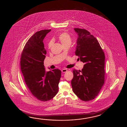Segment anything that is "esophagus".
Wrapping results in <instances>:
<instances>
[{
    "mask_svg": "<svg viewBox=\"0 0 127 127\" xmlns=\"http://www.w3.org/2000/svg\"><path fill=\"white\" fill-rule=\"evenodd\" d=\"M62 73H66V72H67V69H62Z\"/></svg>",
    "mask_w": 127,
    "mask_h": 127,
    "instance_id": "esophagus-1",
    "label": "esophagus"
}]
</instances>
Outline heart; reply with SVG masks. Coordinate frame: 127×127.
Wrapping results in <instances>:
<instances>
[{"label":"heart","mask_w":127,"mask_h":127,"mask_svg":"<svg viewBox=\"0 0 127 127\" xmlns=\"http://www.w3.org/2000/svg\"><path fill=\"white\" fill-rule=\"evenodd\" d=\"M59 39L61 43H62L63 46H64L67 45H70L72 42V39L70 35L66 32H63L61 33L59 36ZM53 43V41L51 40L49 42L48 44V49L51 48Z\"/></svg>","instance_id":"heart-1"}]
</instances>
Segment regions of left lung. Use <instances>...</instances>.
Instances as JSON below:
<instances>
[{"label":"left lung","mask_w":127,"mask_h":127,"mask_svg":"<svg viewBox=\"0 0 127 127\" xmlns=\"http://www.w3.org/2000/svg\"><path fill=\"white\" fill-rule=\"evenodd\" d=\"M74 30L78 35L75 53L84 64L81 71L73 70L71 85L78 98L89 101L97 96L104 83L105 55L90 32L84 29Z\"/></svg>","instance_id":"1"}]
</instances>
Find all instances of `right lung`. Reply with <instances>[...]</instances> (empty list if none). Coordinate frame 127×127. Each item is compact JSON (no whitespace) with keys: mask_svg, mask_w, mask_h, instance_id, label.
Returning <instances> with one entry per match:
<instances>
[{"mask_svg":"<svg viewBox=\"0 0 127 127\" xmlns=\"http://www.w3.org/2000/svg\"><path fill=\"white\" fill-rule=\"evenodd\" d=\"M50 31L42 30L32 35L25 45L20 59L21 70L27 87L33 96L43 102L57 95L61 75L59 69L46 72L43 64L46 51L43 40Z\"/></svg>","mask_w":127,"mask_h":127,"instance_id":"obj_1","label":"right lung"}]
</instances>
